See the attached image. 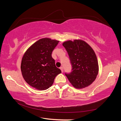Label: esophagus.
<instances>
[{
	"instance_id": "1",
	"label": "esophagus",
	"mask_w": 121,
	"mask_h": 121,
	"mask_svg": "<svg viewBox=\"0 0 121 121\" xmlns=\"http://www.w3.org/2000/svg\"><path fill=\"white\" fill-rule=\"evenodd\" d=\"M60 69H61V72L63 73V67H60Z\"/></svg>"
}]
</instances>
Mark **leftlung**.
<instances>
[{"label": "left lung", "mask_w": 121, "mask_h": 121, "mask_svg": "<svg viewBox=\"0 0 121 121\" xmlns=\"http://www.w3.org/2000/svg\"><path fill=\"white\" fill-rule=\"evenodd\" d=\"M62 45L68 52L72 71L65 76L76 89L89 86L97 77L99 65L95 51L85 41L75 39L63 42Z\"/></svg>", "instance_id": "obj_1"}]
</instances>
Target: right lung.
<instances>
[{
	"instance_id": "obj_1",
	"label": "right lung",
	"mask_w": 121,
	"mask_h": 121,
	"mask_svg": "<svg viewBox=\"0 0 121 121\" xmlns=\"http://www.w3.org/2000/svg\"><path fill=\"white\" fill-rule=\"evenodd\" d=\"M59 41L44 38L30 46L22 59L21 70L25 81L39 90H45L52 85L61 73L55 65L52 53Z\"/></svg>"
}]
</instances>
